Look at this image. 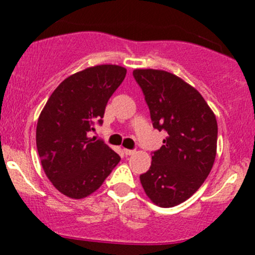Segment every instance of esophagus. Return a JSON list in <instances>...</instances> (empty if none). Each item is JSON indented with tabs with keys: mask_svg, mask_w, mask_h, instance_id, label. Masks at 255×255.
Returning <instances> with one entry per match:
<instances>
[{
	"mask_svg": "<svg viewBox=\"0 0 255 255\" xmlns=\"http://www.w3.org/2000/svg\"><path fill=\"white\" fill-rule=\"evenodd\" d=\"M134 150H127V148H125L124 150V153L126 154V156H130V154H134Z\"/></svg>",
	"mask_w": 255,
	"mask_h": 255,
	"instance_id": "34e87169",
	"label": "esophagus"
}]
</instances>
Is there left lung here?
Wrapping results in <instances>:
<instances>
[{"instance_id":"8db88e82","label":"left lung","mask_w":255,"mask_h":255,"mask_svg":"<svg viewBox=\"0 0 255 255\" xmlns=\"http://www.w3.org/2000/svg\"><path fill=\"white\" fill-rule=\"evenodd\" d=\"M133 77L145 96L153 128L166 131L140 182L153 204L176 206L191 198L211 171L217 152L216 116L194 87L171 73L135 69Z\"/></svg>"}]
</instances>
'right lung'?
<instances>
[{"mask_svg":"<svg viewBox=\"0 0 255 255\" xmlns=\"http://www.w3.org/2000/svg\"><path fill=\"white\" fill-rule=\"evenodd\" d=\"M127 69L101 64L75 73L61 83L38 119L37 150L51 183L62 194L83 199L97 191L121 157L103 140L89 137L103 124L108 101Z\"/></svg>","mask_w":255,"mask_h":255,"instance_id":"right-lung-1","label":"right lung"}]
</instances>
